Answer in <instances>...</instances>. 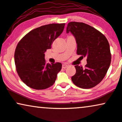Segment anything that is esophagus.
Instances as JSON below:
<instances>
[{
    "label": "esophagus",
    "mask_w": 122,
    "mask_h": 122,
    "mask_svg": "<svg viewBox=\"0 0 122 122\" xmlns=\"http://www.w3.org/2000/svg\"><path fill=\"white\" fill-rule=\"evenodd\" d=\"M67 66H68V65H66V64H63L62 67V68L65 69V68H66V67H67Z\"/></svg>",
    "instance_id": "obj_1"
}]
</instances>
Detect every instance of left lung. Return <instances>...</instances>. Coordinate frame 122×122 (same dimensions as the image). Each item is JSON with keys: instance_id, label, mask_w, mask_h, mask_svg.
Instances as JSON below:
<instances>
[{"instance_id": "8db88e82", "label": "left lung", "mask_w": 122, "mask_h": 122, "mask_svg": "<svg viewBox=\"0 0 122 122\" xmlns=\"http://www.w3.org/2000/svg\"><path fill=\"white\" fill-rule=\"evenodd\" d=\"M69 32L76 40V53L86 57L87 62L85 68L75 66L76 73L71 77L72 81L81 88H91L102 81L109 68L112 58L109 43L99 31L83 22H69L66 33Z\"/></svg>"}]
</instances>
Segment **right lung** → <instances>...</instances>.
Masks as SVG:
<instances>
[{
    "label": "right lung",
    "instance_id": "add662e5",
    "mask_svg": "<svg viewBox=\"0 0 122 122\" xmlns=\"http://www.w3.org/2000/svg\"><path fill=\"white\" fill-rule=\"evenodd\" d=\"M65 24H51L30 31L22 38L15 52L18 76L26 85L44 89L55 83L62 68L60 62L46 64L44 53L64 30Z\"/></svg>",
    "mask_w": 122,
    "mask_h": 122
}]
</instances>
